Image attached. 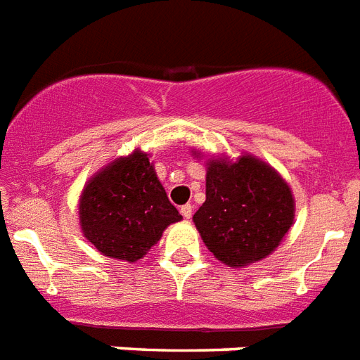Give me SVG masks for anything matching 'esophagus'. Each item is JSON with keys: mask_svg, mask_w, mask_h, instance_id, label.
I'll return each mask as SVG.
<instances>
[{"mask_svg": "<svg viewBox=\"0 0 360 360\" xmlns=\"http://www.w3.org/2000/svg\"><path fill=\"white\" fill-rule=\"evenodd\" d=\"M181 214H183V219H191L192 217V205L191 203H186V205H181Z\"/></svg>", "mask_w": 360, "mask_h": 360, "instance_id": "esophagus-1", "label": "esophagus"}]
</instances>
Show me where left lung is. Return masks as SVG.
<instances>
[{
    "label": "left lung",
    "mask_w": 360,
    "mask_h": 360,
    "mask_svg": "<svg viewBox=\"0 0 360 360\" xmlns=\"http://www.w3.org/2000/svg\"><path fill=\"white\" fill-rule=\"evenodd\" d=\"M293 219L290 185L269 164L252 155L207 160L205 202L192 220L217 259L230 267L259 262L282 243Z\"/></svg>",
    "instance_id": "left-lung-1"
}]
</instances>
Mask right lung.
<instances>
[{"mask_svg":"<svg viewBox=\"0 0 360 360\" xmlns=\"http://www.w3.org/2000/svg\"><path fill=\"white\" fill-rule=\"evenodd\" d=\"M80 228L101 254L134 263L179 222L147 153L136 149L98 169L82 191Z\"/></svg>","mask_w":360,"mask_h":360,"instance_id":"add662e5","label":"right lung"}]
</instances>
